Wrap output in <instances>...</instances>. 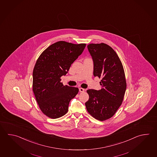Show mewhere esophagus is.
<instances>
[{
  "label": "esophagus",
  "instance_id": "esophagus-1",
  "mask_svg": "<svg viewBox=\"0 0 157 157\" xmlns=\"http://www.w3.org/2000/svg\"><path fill=\"white\" fill-rule=\"evenodd\" d=\"M79 92H84V90H85V89L82 88H79Z\"/></svg>",
  "mask_w": 157,
  "mask_h": 157
}]
</instances>
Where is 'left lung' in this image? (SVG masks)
<instances>
[{"instance_id": "1", "label": "left lung", "mask_w": 157, "mask_h": 157, "mask_svg": "<svg viewBox=\"0 0 157 157\" xmlns=\"http://www.w3.org/2000/svg\"><path fill=\"white\" fill-rule=\"evenodd\" d=\"M94 64L93 75L101 78L99 90L88 89L86 110L101 121L110 118L121 105L127 87L123 67L116 52L108 45L90 44L87 46Z\"/></svg>"}]
</instances>
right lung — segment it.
Instances as JSON below:
<instances>
[{
  "label": "right lung",
  "mask_w": 157,
  "mask_h": 157,
  "mask_svg": "<svg viewBox=\"0 0 157 157\" xmlns=\"http://www.w3.org/2000/svg\"><path fill=\"white\" fill-rule=\"evenodd\" d=\"M86 46V44L58 41L43 51L36 62L33 91L41 112L50 118L64 116L70 101L79 92L78 88L64 86L60 77L68 73Z\"/></svg>",
  "instance_id": "add662e5"
}]
</instances>
